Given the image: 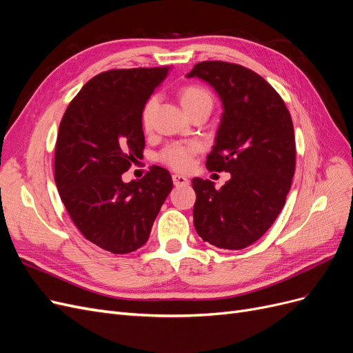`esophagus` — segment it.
Masks as SVG:
<instances>
[{
	"label": "esophagus",
	"mask_w": 353,
	"mask_h": 353,
	"mask_svg": "<svg viewBox=\"0 0 353 353\" xmlns=\"http://www.w3.org/2000/svg\"><path fill=\"white\" fill-rule=\"evenodd\" d=\"M172 181H174V184L178 187V185H187L188 184V179L184 176V175H178V174H175V175H172Z\"/></svg>",
	"instance_id": "34e87169"
}]
</instances>
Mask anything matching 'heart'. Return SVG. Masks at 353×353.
I'll return each instance as SVG.
<instances>
[{"label": "heart", "mask_w": 353, "mask_h": 353, "mask_svg": "<svg viewBox=\"0 0 353 353\" xmlns=\"http://www.w3.org/2000/svg\"><path fill=\"white\" fill-rule=\"evenodd\" d=\"M179 99L181 104L184 105V109L188 113H193L194 110L201 108H209L212 110V94L206 88L199 87V85H188V87L181 90ZM156 104V97L148 99V101L145 103L141 113V122L144 128L150 126ZM200 150L201 144L197 141H176L163 147L157 154V160L174 170H187L193 165V159Z\"/></svg>", "instance_id": "1"}]
</instances>
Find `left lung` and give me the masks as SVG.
<instances>
[{"label":"left lung","instance_id":"left-lung-1","mask_svg":"<svg viewBox=\"0 0 353 353\" xmlns=\"http://www.w3.org/2000/svg\"><path fill=\"white\" fill-rule=\"evenodd\" d=\"M209 82L223 113L206 168L231 174L225 185L193 178L194 227L219 249L259 240L280 215L296 168L292 116L280 94L256 72L227 61H200L187 78Z\"/></svg>","mask_w":353,"mask_h":353}]
</instances>
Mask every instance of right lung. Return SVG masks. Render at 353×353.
Listing matches in <instances>:
<instances>
[{
	"mask_svg": "<svg viewBox=\"0 0 353 353\" xmlns=\"http://www.w3.org/2000/svg\"><path fill=\"white\" fill-rule=\"evenodd\" d=\"M168 72H103L83 85L61 117L54 154L60 199L82 236L114 254L145 244L174 185L160 166H152L138 181H122V174L143 156L141 113Z\"/></svg>",
	"mask_w": 353,
	"mask_h": 353,
	"instance_id": "right-lung-1",
	"label": "right lung"
}]
</instances>
